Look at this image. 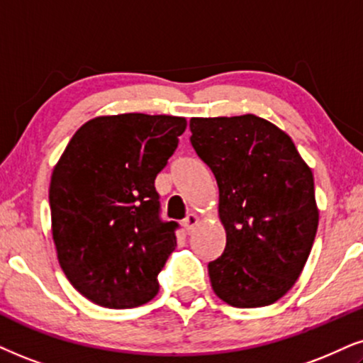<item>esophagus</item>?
Instances as JSON below:
<instances>
[{
  "label": "esophagus",
  "mask_w": 363,
  "mask_h": 363,
  "mask_svg": "<svg viewBox=\"0 0 363 363\" xmlns=\"http://www.w3.org/2000/svg\"><path fill=\"white\" fill-rule=\"evenodd\" d=\"M197 224H199V216H197L196 213L187 214V218L184 219V221H182V226H184L187 235H191L192 229H194Z\"/></svg>",
  "instance_id": "1"
}]
</instances>
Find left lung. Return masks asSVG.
I'll return each mask as SVG.
<instances>
[{
    "label": "left lung",
    "instance_id": "obj_1",
    "mask_svg": "<svg viewBox=\"0 0 363 363\" xmlns=\"http://www.w3.org/2000/svg\"><path fill=\"white\" fill-rule=\"evenodd\" d=\"M191 144L213 171L226 247L208 264L224 303L259 308L300 278L318 228L313 174L291 137L253 113L192 117Z\"/></svg>",
    "mask_w": 363,
    "mask_h": 363
}]
</instances>
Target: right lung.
<instances>
[{
	"instance_id": "add662e5",
	"label": "right lung",
	"mask_w": 363,
	"mask_h": 363,
	"mask_svg": "<svg viewBox=\"0 0 363 363\" xmlns=\"http://www.w3.org/2000/svg\"><path fill=\"white\" fill-rule=\"evenodd\" d=\"M186 125L174 116L95 117L55 166L50 211L58 263L95 305L134 308L157 295L177 223L159 219L154 181Z\"/></svg>"
}]
</instances>
